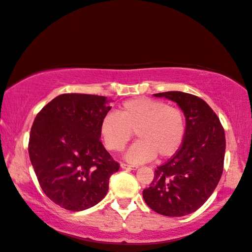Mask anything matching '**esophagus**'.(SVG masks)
Returning <instances> with one entry per match:
<instances>
[{
    "mask_svg": "<svg viewBox=\"0 0 252 252\" xmlns=\"http://www.w3.org/2000/svg\"><path fill=\"white\" fill-rule=\"evenodd\" d=\"M121 167L123 169H131V170H135L138 168V166H135V165H127L125 163H122L121 164Z\"/></svg>",
    "mask_w": 252,
    "mask_h": 252,
    "instance_id": "1",
    "label": "esophagus"
}]
</instances>
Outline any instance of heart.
<instances>
[{
    "label": "heart",
    "instance_id": "1",
    "mask_svg": "<svg viewBox=\"0 0 252 252\" xmlns=\"http://www.w3.org/2000/svg\"><path fill=\"white\" fill-rule=\"evenodd\" d=\"M104 147L120 152L135 131L138 140L125 154L130 163L170 158L181 148L187 131L186 115L175 105L148 97L127 100L116 113L105 114L99 127Z\"/></svg>",
    "mask_w": 252,
    "mask_h": 252
}]
</instances>
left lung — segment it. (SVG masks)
I'll list each match as a JSON object with an SVG mask.
<instances>
[{
  "instance_id": "obj_1",
  "label": "left lung",
  "mask_w": 252,
  "mask_h": 252,
  "mask_svg": "<svg viewBox=\"0 0 252 252\" xmlns=\"http://www.w3.org/2000/svg\"><path fill=\"white\" fill-rule=\"evenodd\" d=\"M175 101L186 115L187 131L178 152L155 169L144 202L167 217L196 211L220 181L225 154V135L219 117L203 99L182 92L154 94Z\"/></svg>"
}]
</instances>
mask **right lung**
Instances as JSON below:
<instances>
[{"label": "right lung", "instance_id": "add662e5", "mask_svg": "<svg viewBox=\"0 0 252 252\" xmlns=\"http://www.w3.org/2000/svg\"><path fill=\"white\" fill-rule=\"evenodd\" d=\"M103 96L63 94L38 112L29 156L38 183L55 204L81 211L98 204L120 169L100 141V122L111 110Z\"/></svg>", "mask_w": 252, "mask_h": 252}]
</instances>
